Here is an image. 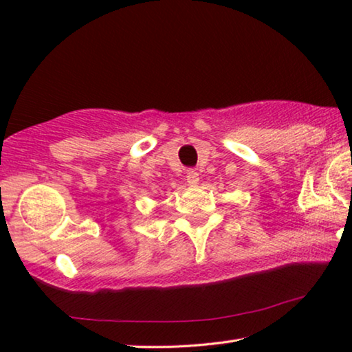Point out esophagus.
I'll return each instance as SVG.
<instances>
[{
	"mask_svg": "<svg viewBox=\"0 0 352 352\" xmlns=\"http://www.w3.org/2000/svg\"><path fill=\"white\" fill-rule=\"evenodd\" d=\"M186 182H188V184H190V186H192V184H197V183H199V174H197V170L188 169V170H186Z\"/></svg>",
	"mask_w": 352,
	"mask_h": 352,
	"instance_id": "1",
	"label": "esophagus"
}]
</instances>
